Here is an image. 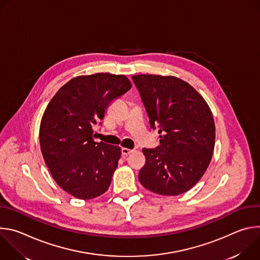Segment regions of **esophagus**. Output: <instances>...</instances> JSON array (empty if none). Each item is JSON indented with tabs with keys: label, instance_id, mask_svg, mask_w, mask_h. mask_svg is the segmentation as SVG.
<instances>
[{
	"label": "esophagus",
	"instance_id": "1",
	"mask_svg": "<svg viewBox=\"0 0 260 260\" xmlns=\"http://www.w3.org/2000/svg\"><path fill=\"white\" fill-rule=\"evenodd\" d=\"M133 151H134V150L127 149V148H122V149H121V154H122L123 156H127V155L131 154Z\"/></svg>",
	"mask_w": 260,
	"mask_h": 260
}]
</instances>
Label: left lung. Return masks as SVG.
<instances>
[{"label": "left lung", "instance_id": "1", "mask_svg": "<svg viewBox=\"0 0 260 260\" xmlns=\"http://www.w3.org/2000/svg\"><path fill=\"white\" fill-rule=\"evenodd\" d=\"M150 127L158 128L159 146L144 148L145 166L139 180L162 196H178L199 182L210 165L215 124L202 95L187 82L173 76L132 77Z\"/></svg>", "mask_w": 260, "mask_h": 260}]
</instances>
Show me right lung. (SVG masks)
Instances as JSON below:
<instances>
[{"instance_id": "add662e5", "label": "right lung", "mask_w": 260, "mask_h": 260, "mask_svg": "<svg viewBox=\"0 0 260 260\" xmlns=\"http://www.w3.org/2000/svg\"><path fill=\"white\" fill-rule=\"evenodd\" d=\"M132 88L123 75L99 73L66 83L51 99L40 125L41 151L53 179L79 200L94 199L110 186L118 166V146L94 142L109 104Z\"/></svg>"}]
</instances>
